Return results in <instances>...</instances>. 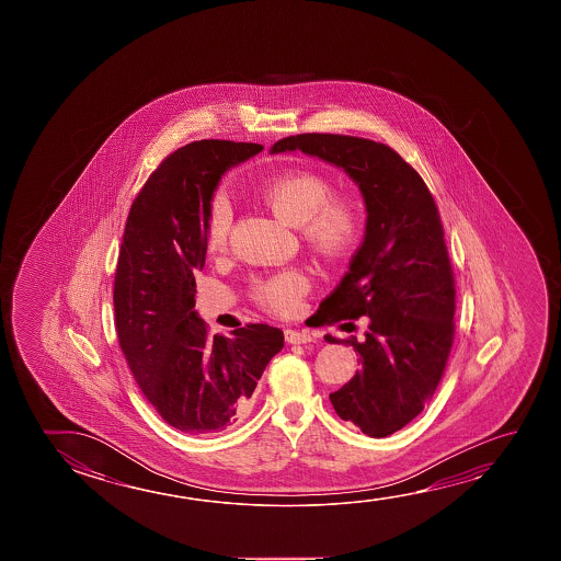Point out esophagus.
Here are the masks:
<instances>
[{"label":"esophagus","mask_w":561,"mask_h":561,"mask_svg":"<svg viewBox=\"0 0 561 561\" xmlns=\"http://www.w3.org/2000/svg\"><path fill=\"white\" fill-rule=\"evenodd\" d=\"M285 340L289 344H307V342H311L312 336L307 331H291V329H287L285 331Z\"/></svg>","instance_id":"esophagus-1"}]
</instances>
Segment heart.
Masks as SVG:
<instances>
[{
    "instance_id": "b5f03b06",
    "label": "heart",
    "mask_w": 561,
    "mask_h": 561,
    "mask_svg": "<svg viewBox=\"0 0 561 561\" xmlns=\"http://www.w3.org/2000/svg\"><path fill=\"white\" fill-rule=\"evenodd\" d=\"M260 197L277 219L295 225L321 256L339 257L348 252L362 232L358 203L344 193H332L331 180L321 172L294 168L272 175L260 187ZM232 209L225 193L209 203L205 219V244L219 254L227 249ZM311 291V279L301 270H284L257 279L252 297L276 314H294Z\"/></svg>"
}]
</instances>
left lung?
Returning a JSON list of instances; mask_svg holds the SVG:
<instances>
[{"instance_id":"1","label":"left lung","mask_w":561,"mask_h":561,"mask_svg":"<svg viewBox=\"0 0 561 561\" xmlns=\"http://www.w3.org/2000/svg\"><path fill=\"white\" fill-rule=\"evenodd\" d=\"M294 150L344 168L366 202L364 242L317 314L321 324L368 317L364 340L327 334L362 364L331 403L342 421L383 438L423 413L450 358L456 282L440 213L421 174L383 142L304 133L277 140L272 154Z\"/></svg>"}]
</instances>
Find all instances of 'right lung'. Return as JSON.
<instances>
[{
  "label": "right lung",
  "mask_w": 561,
  "mask_h": 561,
  "mask_svg": "<svg viewBox=\"0 0 561 561\" xmlns=\"http://www.w3.org/2000/svg\"><path fill=\"white\" fill-rule=\"evenodd\" d=\"M254 142L197 140L150 174L130 205L113 305L119 346L140 391L165 423L187 434L237 423L284 332L250 322L209 334L195 312L205 264V219L221 175L262 150Z\"/></svg>",
  "instance_id": "1"
}]
</instances>
